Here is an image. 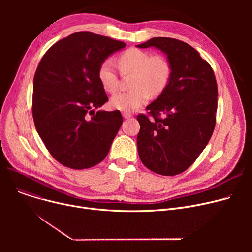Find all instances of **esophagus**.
Wrapping results in <instances>:
<instances>
[{"instance_id":"1","label":"esophagus","mask_w":252,"mask_h":252,"mask_svg":"<svg viewBox=\"0 0 252 252\" xmlns=\"http://www.w3.org/2000/svg\"><path fill=\"white\" fill-rule=\"evenodd\" d=\"M123 116H124V118H126V119H128V118H130L131 116V114H129V113H127V112H123Z\"/></svg>"}]
</instances>
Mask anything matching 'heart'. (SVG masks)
<instances>
[{"instance_id":"heart-1","label":"heart","mask_w":252,"mask_h":252,"mask_svg":"<svg viewBox=\"0 0 252 252\" xmlns=\"http://www.w3.org/2000/svg\"><path fill=\"white\" fill-rule=\"evenodd\" d=\"M123 72H134L130 91L117 92L111 98L114 109L133 112L146 103L151 95H159L166 88L170 78V66L167 60L159 55L131 48L118 58ZM98 78L102 87L108 92L117 88L118 77L111 60H104L98 69Z\"/></svg>"}]
</instances>
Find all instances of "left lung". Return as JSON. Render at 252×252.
Returning <instances> with one entry per match:
<instances>
[{
	"label": "left lung",
	"mask_w": 252,
	"mask_h": 252,
	"mask_svg": "<svg viewBox=\"0 0 252 252\" xmlns=\"http://www.w3.org/2000/svg\"><path fill=\"white\" fill-rule=\"evenodd\" d=\"M137 48H155L166 56L170 78L166 88L137 116L142 163L162 176L186 170L204 150L216 126L218 86L215 73L193 47L171 37H153ZM160 114L163 119L158 117Z\"/></svg>",
	"instance_id": "8db88e82"
}]
</instances>
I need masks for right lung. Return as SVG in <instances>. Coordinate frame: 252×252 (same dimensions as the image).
Masks as SVG:
<instances>
[{
    "label": "right lung",
    "mask_w": 252,
    "mask_h": 252,
    "mask_svg": "<svg viewBox=\"0 0 252 252\" xmlns=\"http://www.w3.org/2000/svg\"><path fill=\"white\" fill-rule=\"evenodd\" d=\"M125 47L110 37L79 32L53 45L39 62L33 77V122L61 164L84 169L107 156L123 116L118 110L95 111L108 101L98 69Z\"/></svg>",
    "instance_id": "obj_1"
}]
</instances>
